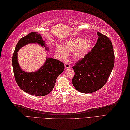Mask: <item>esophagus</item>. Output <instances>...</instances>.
Instances as JSON below:
<instances>
[{"label": "esophagus", "instance_id": "34e87169", "mask_svg": "<svg viewBox=\"0 0 130 130\" xmlns=\"http://www.w3.org/2000/svg\"><path fill=\"white\" fill-rule=\"evenodd\" d=\"M64 65H65V68L66 69H69V68H70V67H71L70 64L68 63V62H65Z\"/></svg>", "mask_w": 130, "mask_h": 130}]
</instances>
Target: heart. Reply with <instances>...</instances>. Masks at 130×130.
Segmentation results:
<instances>
[{
	"instance_id": "obj_1",
	"label": "heart",
	"mask_w": 130,
	"mask_h": 130,
	"mask_svg": "<svg viewBox=\"0 0 130 130\" xmlns=\"http://www.w3.org/2000/svg\"><path fill=\"white\" fill-rule=\"evenodd\" d=\"M91 46V41L85 38L69 40L64 44V48L58 46L56 54L61 59L68 57V53H72L74 60H79L84 57L89 52Z\"/></svg>"
}]
</instances>
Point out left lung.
I'll use <instances>...</instances> for the list:
<instances>
[{"instance_id": "1", "label": "left lung", "mask_w": 130, "mask_h": 130, "mask_svg": "<svg viewBox=\"0 0 130 130\" xmlns=\"http://www.w3.org/2000/svg\"><path fill=\"white\" fill-rule=\"evenodd\" d=\"M97 35V41L91 51L72 67V84L82 93H92L102 88L114 66L115 54L111 40L99 32Z\"/></svg>"}]
</instances>
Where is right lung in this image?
<instances>
[{"instance_id": "1", "label": "right lung", "mask_w": 130, "mask_h": 130, "mask_svg": "<svg viewBox=\"0 0 130 130\" xmlns=\"http://www.w3.org/2000/svg\"><path fill=\"white\" fill-rule=\"evenodd\" d=\"M36 43L45 47L42 38L37 32H31L21 38L16 45L12 57V66L15 82L20 89L27 93L39 97L48 94L53 90L57 78L65 68L61 61L47 58L44 65L37 72L27 73L23 71L18 64L17 52L23 46Z\"/></svg>"}]
</instances>
